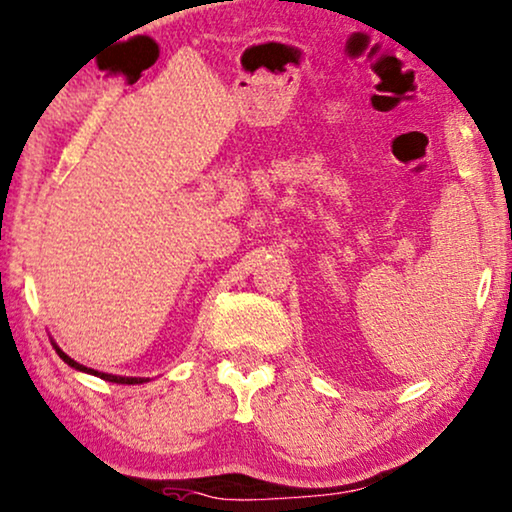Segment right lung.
I'll use <instances>...</instances> for the list:
<instances>
[{"label": "right lung", "instance_id": "1", "mask_svg": "<svg viewBox=\"0 0 512 512\" xmlns=\"http://www.w3.org/2000/svg\"><path fill=\"white\" fill-rule=\"evenodd\" d=\"M55 350H57V355H60L64 362H67L71 369H76V371H83V373H92V376H97V378H104V380H109V383H118V385H141V383H146V378H125V376H113V373H102V371H95V369H88V366H83V364H78V362H74V359H71L69 355H64V352L57 348L55 345Z\"/></svg>", "mask_w": 512, "mask_h": 512}]
</instances>
